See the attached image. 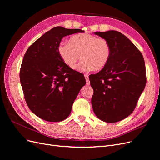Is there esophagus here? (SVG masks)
Masks as SVG:
<instances>
[{
	"instance_id": "1",
	"label": "esophagus",
	"mask_w": 160,
	"mask_h": 160,
	"mask_svg": "<svg viewBox=\"0 0 160 160\" xmlns=\"http://www.w3.org/2000/svg\"><path fill=\"white\" fill-rule=\"evenodd\" d=\"M85 78L86 80V83L88 85L90 84V81H89V77L88 75H85Z\"/></svg>"
}]
</instances>
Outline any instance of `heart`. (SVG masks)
Returning <instances> with one entry per match:
<instances>
[{
    "label": "heart",
    "mask_w": 160,
    "mask_h": 160,
    "mask_svg": "<svg viewBox=\"0 0 160 160\" xmlns=\"http://www.w3.org/2000/svg\"><path fill=\"white\" fill-rule=\"evenodd\" d=\"M57 50L62 61L71 69H76L81 56L79 69L87 72L104 68L112 55V47L107 39L89 33L77 34L69 42H60Z\"/></svg>",
    "instance_id": "obj_1"
}]
</instances>
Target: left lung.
Wrapping results in <instances>:
<instances>
[{"label":"left lung","instance_id":"8db88e82","mask_svg":"<svg viewBox=\"0 0 160 160\" xmlns=\"http://www.w3.org/2000/svg\"><path fill=\"white\" fill-rule=\"evenodd\" d=\"M112 47L104 68L89 75L93 89L91 98L95 114L108 123L118 122L132 113L146 84V70L142 52L129 38L116 31L95 32Z\"/></svg>","mask_w":160,"mask_h":160}]
</instances>
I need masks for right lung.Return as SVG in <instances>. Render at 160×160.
<instances>
[{
  "mask_svg": "<svg viewBox=\"0 0 160 160\" xmlns=\"http://www.w3.org/2000/svg\"><path fill=\"white\" fill-rule=\"evenodd\" d=\"M81 29L56 27L28 47L20 69V81L28 108L47 122H59L70 115L79 91L86 83L83 74L69 68L58 53L65 36Z\"/></svg>",
  "mask_w": 160,
  "mask_h": 160,
  "instance_id": "right-lung-1",
  "label": "right lung"
}]
</instances>
